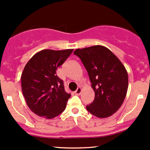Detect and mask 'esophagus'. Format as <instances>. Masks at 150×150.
I'll list each match as a JSON object with an SVG mask.
<instances>
[{"label":"esophagus","instance_id":"esophagus-1","mask_svg":"<svg viewBox=\"0 0 150 150\" xmlns=\"http://www.w3.org/2000/svg\"><path fill=\"white\" fill-rule=\"evenodd\" d=\"M81 91H82L81 87H78V89H77V90L75 91V94L76 95H80V93H81Z\"/></svg>","mask_w":150,"mask_h":150}]
</instances>
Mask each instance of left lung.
<instances>
[{
    "mask_svg": "<svg viewBox=\"0 0 150 150\" xmlns=\"http://www.w3.org/2000/svg\"><path fill=\"white\" fill-rule=\"evenodd\" d=\"M88 71L95 99L86 109L97 117L105 118L116 112L125 98L128 74L118 57L105 46L94 45L76 49Z\"/></svg>",
    "mask_w": 150,
    "mask_h": 150,
    "instance_id": "obj_1",
    "label": "left lung"
}]
</instances>
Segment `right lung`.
Listing matches in <instances>:
<instances>
[{
    "label": "right lung",
    "instance_id": "obj_1",
    "mask_svg": "<svg viewBox=\"0 0 150 150\" xmlns=\"http://www.w3.org/2000/svg\"><path fill=\"white\" fill-rule=\"evenodd\" d=\"M73 49L42 50L30 58L21 75V87L28 106L33 112L52 119L66 108L71 95L64 88L56 70L72 53Z\"/></svg>",
    "mask_w": 150,
    "mask_h": 150
}]
</instances>
